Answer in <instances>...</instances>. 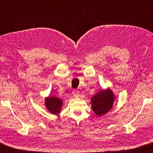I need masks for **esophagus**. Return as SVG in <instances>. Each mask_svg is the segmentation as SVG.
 Here are the masks:
<instances>
[{
    "instance_id": "34e87169",
    "label": "esophagus",
    "mask_w": 153,
    "mask_h": 153,
    "mask_svg": "<svg viewBox=\"0 0 153 153\" xmlns=\"http://www.w3.org/2000/svg\"><path fill=\"white\" fill-rule=\"evenodd\" d=\"M72 95H73V96L74 97H78L80 96V93L79 91H77V90H74V91H72Z\"/></svg>"
}]
</instances>
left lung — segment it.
I'll list each match as a JSON object with an SVG mask.
<instances>
[{
	"mask_svg": "<svg viewBox=\"0 0 153 153\" xmlns=\"http://www.w3.org/2000/svg\"><path fill=\"white\" fill-rule=\"evenodd\" d=\"M92 110L97 116L106 114L113 106L114 96L111 89L102 90L91 99Z\"/></svg>",
	"mask_w": 153,
	"mask_h": 153,
	"instance_id": "1",
	"label": "left lung"
}]
</instances>
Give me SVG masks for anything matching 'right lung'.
I'll use <instances>...</instances> for the list:
<instances>
[{"label": "right lung", "instance_id": "1", "mask_svg": "<svg viewBox=\"0 0 153 153\" xmlns=\"http://www.w3.org/2000/svg\"><path fill=\"white\" fill-rule=\"evenodd\" d=\"M45 106L50 112L57 114L62 109V101L57 97H48L45 99Z\"/></svg>", "mask_w": 153, "mask_h": 153}]
</instances>
